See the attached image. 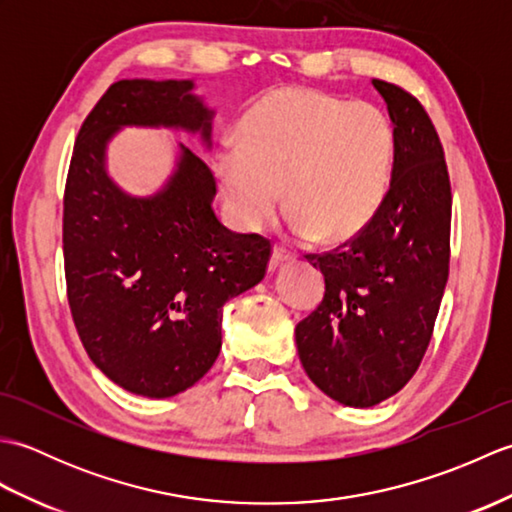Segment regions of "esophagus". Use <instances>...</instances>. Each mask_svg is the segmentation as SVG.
Masks as SVG:
<instances>
[{
  "mask_svg": "<svg viewBox=\"0 0 512 512\" xmlns=\"http://www.w3.org/2000/svg\"><path fill=\"white\" fill-rule=\"evenodd\" d=\"M292 257H295V255H292L286 246L275 244V246H273V257H270V268H277L279 264L290 262Z\"/></svg>",
  "mask_w": 512,
  "mask_h": 512,
  "instance_id": "obj_1",
  "label": "esophagus"
}]
</instances>
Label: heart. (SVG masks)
I'll list each match as a JSON object with an SVG mask.
<instances>
[{"label": "heart", "instance_id": "heart-1", "mask_svg": "<svg viewBox=\"0 0 512 512\" xmlns=\"http://www.w3.org/2000/svg\"><path fill=\"white\" fill-rule=\"evenodd\" d=\"M396 138L372 103L312 88H277L244 112L237 145L215 158L224 200L244 228H259L281 204L295 233L350 239L374 220L394 173Z\"/></svg>", "mask_w": 512, "mask_h": 512}]
</instances>
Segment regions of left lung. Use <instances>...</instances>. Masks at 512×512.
<instances>
[{"label":"left lung","mask_w":512,"mask_h":512,"mask_svg":"<svg viewBox=\"0 0 512 512\" xmlns=\"http://www.w3.org/2000/svg\"><path fill=\"white\" fill-rule=\"evenodd\" d=\"M372 83L394 123L389 193L361 233L306 255L321 268L325 295L295 328L306 374L347 407H374L416 374L451 257V180L436 127L400 85Z\"/></svg>","instance_id":"obj_1"}]
</instances>
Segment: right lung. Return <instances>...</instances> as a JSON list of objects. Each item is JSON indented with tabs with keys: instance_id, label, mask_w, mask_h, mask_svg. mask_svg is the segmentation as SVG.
<instances>
[{
	"instance_id": "obj_1",
	"label": "right lung",
	"mask_w": 512,
	"mask_h": 512,
	"mask_svg": "<svg viewBox=\"0 0 512 512\" xmlns=\"http://www.w3.org/2000/svg\"><path fill=\"white\" fill-rule=\"evenodd\" d=\"M191 81L112 83L76 136L63 195L68 303L85 352L116 385L169 398L209 372L222 347V306L264 279L270 239L233 233L211 202L215 178L191 149L154 198L107 178L105 145L121 125L200 132L213 112Z\"/></svg>"
}]
</instances>
